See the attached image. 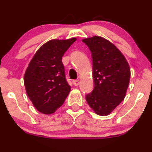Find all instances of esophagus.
I'll list each match as a JSON object with an SVG mask.
<instances>
[{
    "mask_svg": "<svg viewBox=\"0 0 152 152\" xmlns=\"http://www.w3.org/2000/svg\"><path fill=\"white\" fill-rule=\"evenodd\" d=\"M79 83H80V81L79 80H73V83L74 84V86H77L79 85Z\"/></svg>",
    "mask_w": 152,
    "mask_h": 152,
    "instance_id": "34e87169",
    "label": "esophagus"
}]
</instances>
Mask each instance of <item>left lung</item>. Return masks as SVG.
Instances as JSON below:
<instances>
[{
	"label": "left lung",
	"mask_w": 152,
	"mask_h": 152,
	"mask_svg": "<svg viewBox=\"0 0 152 152\" xmlns=\"http://www.w3.org/2000/svg\"><path fill=\"white\" fill-rule=\"evenodd\" d=\"M93 58L94 88L86 96L88 106L99 116H108L126 96L130 81V67L114 43L102 36L82 39Z\"/></svg>",
	"instance_id": "8db88e82"
}]
</instances>
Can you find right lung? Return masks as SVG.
I'll use <instances>...</instances> for the list:
<instances>
[{
	"label": "right lung",
	"mask_w": 152,
	"mask_h": 152,
	"mask_svg": "<svg viewBox=\"0 0 152 152\" xmlns=\"http://www.w3.org/2000/svg\"><path fill=\"white\" fill-rule=\"evenodd\" d=\"M76 41V38L50 40L38 48L26 69L23 78L26 94L43 114H53L70 92L62 57Z\"/></svg>",
	"instance_id": "right-lung-1"
}]
</instances>
